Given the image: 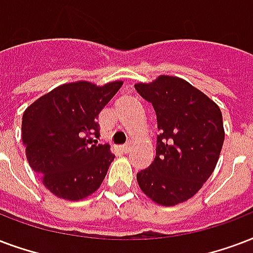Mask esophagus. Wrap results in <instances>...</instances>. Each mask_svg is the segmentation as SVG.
I'll return each instance as SVG.
<instances>
[{
    "instance_id": "obj_1",
    "label": "esophagus",
    "mask_w": 253,
    "mask_h": 253,
    "mask_svg": "<svg viewBox=\"0 0 253 253\" xmlns=\"http://www.w3.org/2000/svg\"><path fill=\"white\" fill-rule=\"evenodd\" d=\"M130 150H131L130 144H123V146H122V151L125 152V154H127V152L130 151Z\"/></svg>"
}]
</instances>
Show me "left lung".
<instances>
[{
	"label": "left lung",
	"mask_w": 253,
	"mask_h": 253,
	"mask_svg": "<svg viewBox=\"0 0 253 253\" xmlns=\"http://www.w3.org/2000/svg\"><path fill=\"white\" fill-rule=\"evenodd\" d=\"M135 90L157 114V155L136 173L140 190L162 206L195 195L216 167L224 142L219 106L178 77L161 75Z\"/></svg>",
	"instance_id": "left-lung-1"
}]
</instances>
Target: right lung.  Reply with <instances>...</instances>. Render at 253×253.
<instances>
[{
	"mask_svg": "<svg viewBox=\"0 0 253 253\" xmlns=\"http://www.w3.org/2000/svg\"><path fill=\"white\" fill-rule=\"evenodd\" d=\"M122 84H62L25 110L22 142L29 165L58 198L81 200L101 187L115 157L109 144L92 136L99 138L96 118Z\"/></svg>",
	"mask_w": 253,
	"mask_h": 253,
	"instance_id": "add662e5",
	"label": "right lung"
}]
</instances>
